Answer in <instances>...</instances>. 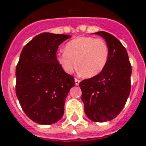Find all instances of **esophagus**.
I'll return each instance as SVG.
<instances>
[{
  "instance_id": "esophagus-1",
  "label": "esophagus",
  "mask_w": 146,
  "mask_h": 146,
  "mask_svg": "<svg viewBox=\"0 0 146 146\" xmlns=\"http://www.w3.org/2000/svg\"><path fill=\"white\" fill-rule=\"evenodd\" d=\"M75 85H79L80 83V80H78V79H75Z\"/></svg>"
}]
</instances>
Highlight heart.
<instances>
[{
    "mask_svg": "<svg viewBox=\"0 0 146 146\" xmlns=\"http://www.w3.org/2000/svg\"><path fill=\"white\" fill-rule=\"evenodd\" d=\"M109 48L101 38L78 37L67 42L65 51L57 54V62L62 70L70 74L75 66L86 78L99 75L107 65Z\"/></svg>",
    "mask_w": 146,
    "mask_h": 146,
    "instance_id": "1",
    "label": "heart"
}]
</instances>
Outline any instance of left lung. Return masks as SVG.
<instances>
[{
  "label": "left lung",
  "instance_id": "left-lung-1",
  "mask_svg": "<svg viewBox=\"0 0 146 146\" xmlns=\"http://www.w3.org/2000/svg\"><path fill=\"white\" fill-rule=\"evenodd\" d=\"M104 38L109 48L107 65L99 75L80 83L84 112L91 121L106 122L119 115L131 90L132 67L126 49L109 33H95Z\"/></svg>",
  "mask_w": 146,
  "mask_h": 146
}]
</instances>
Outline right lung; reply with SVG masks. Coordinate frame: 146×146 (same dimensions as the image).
Here are the masks:
<instances>
[{
  "instance_id": "obj_1",
  "label": "right lung",
  "mask_w": 146,
  "mask_h": 146,
  "mask_svg": "<svg viewBox=\"0 0 146 146\" xmlns=\"http://www.w3.org/2000/svg\"><path fill=\"white\" fill-rule=\"evenodd\" d=\"M70 35L42 33L25 45L16 68V95L21 107L32 121L52 125L61 119L74 77L56 59L58 46Z\"/></svg>"
}]
</instances>
